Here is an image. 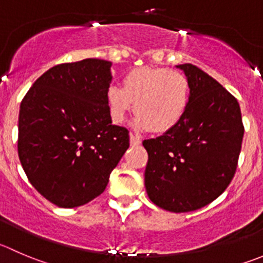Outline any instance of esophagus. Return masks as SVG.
I'll return each instance as SVG.
<instances>
[{
  "label": "esophagus",
  "mask_w": 263,
  "mask_h": 263,
  "mask_svg": "<svg viewBox=\"0 0 263 263\" xmlns=\"http://www.w3.org/2000/svg\"><path fill=\"white\" fill-rule=\"evenodd\" d=\"M129 142H131L132 146H139L140 144H141V140L139 139L137 136H135V135H129Z\"/></svg>",
  "instance_id": "esophagus-1"
}]
</instances>
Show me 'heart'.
<instances>
[{
	"label": "heart",
	"instance_id": "heart-1",
	"mask_svg": "<svg viewBox=\"0 0 263 263\" xmlns=\"http://www.w3.org/2000/svg\"><path fill=\"white\" fill-rule=\"evenodd\" d=\"M134 103L136 113L131 123L134 129L168 131L178 124L189 108L187 78L167 68H136L126 76L123 87L110 85L106 90L111 121L123 122Z\"/></svg>",
	"mask_w": 263,
	"mask_h": 263
}]
</instances>
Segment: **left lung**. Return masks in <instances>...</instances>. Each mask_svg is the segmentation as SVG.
I'll return each mask as SVG.
<instances>
[{"label":"left lung","instance_id":"1","mask_svg":"<svg viewBox=\"0 0 263 263\" xmlns=\"http://www.w3.org/2000/svg\"><path fill=\"white\" fill-rule=\"evenodd\" d=\"M187 78L190 103L178 124L144 140L145 187L154 204L175 213L218 198L235 173L244 127L239 103L193 64L176 65Z\"/></svg>","mask_w":263,"mask_h":263}]
</instances>
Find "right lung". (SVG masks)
I'll list each match as a JSON object with an SVG mask.
<instances>
[{"mask_svg": "<svg viewBox=\"0 0 263 263\" xmlns=\"http://www.w3.org/2000/svg\"><path fill=\"white\" fill-rule=\"evenodd\" d=\"M111 63L85 59L43 73L20 104L17 153L35 190L55 205L95 199L129 146L111 124L106 90Z\"/></svg>", "mask_w": 263, "mask_h": 263, "instance_id": "add662e5", "label": "right lung"}]
</instances>
